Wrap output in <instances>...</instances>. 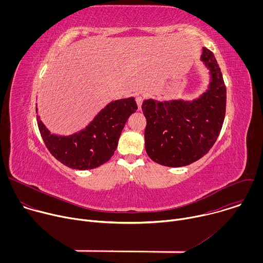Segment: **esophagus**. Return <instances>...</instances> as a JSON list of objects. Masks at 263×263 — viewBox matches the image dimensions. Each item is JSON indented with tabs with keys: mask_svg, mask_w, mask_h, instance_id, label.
Wrapping results in <instances>:
<instances>
[{
	"mask_svg": "<svg viewBox=\"0 0 263 263\" xmlns=\"http://www.w3.org/2000/svg\"><path fill=\"white\" fill-rule=\"evenodd\" d=\"M142 101H143V98H142V97H140V96L136 97V103H137L138 109H140V108H141V104H142Z\"/></svg>",
	"mask_w": 263,
	"mask_h": 263,
	"instance_id": "1",
	"label": "esophagus"
}]
</instances>
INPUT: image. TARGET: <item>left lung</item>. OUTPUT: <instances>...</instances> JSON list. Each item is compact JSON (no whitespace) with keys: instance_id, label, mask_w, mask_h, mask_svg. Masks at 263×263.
<instances>
[{"instance_id":"8db88e82","label":"left lung","mask_w":263,"mask_h":263,"mask_svg":"<svg viewBox=\"0 0 263 263\" xmlns=\"http://www.w3.org/2000/svg\"><path fill=\"white\" fill-rule=\"evenodd\" d=\"M201 61L208 70L206 90L196 99L144 100V146L153 161L170 167L202 158L216 141L226 114V86L211 51L203 48Z\"/></svg>"}]
</instances>
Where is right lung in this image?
Listing matches in <instances>:
<instances>
[{
    "label": "right lung",
    "instance_id": "add662e5",
    "mask_svg": "<svg viewBox=\"0 0 263 263\" xmlns=\"http://www.w3.org/2000/svg\"><path fill=\"white\" fill-rule=\"evenodd\" d=\"M136 109L133 97L111 101L85 128L69 135L51 133L40 116L37 124L48 149L58 161L73 170H92L115 154L122 131Z\"/></svg>",
    "mask_w": 263,
    "mask_h": 263
}]
</instances>
